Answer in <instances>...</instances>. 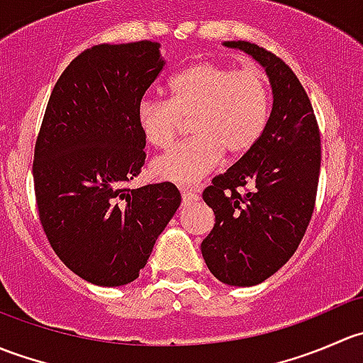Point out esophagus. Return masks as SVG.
Returning <instances> with one entry per match:
<instances>
[{
    "label": "esophagus",
    "instance_id": "34e87169",
    "mask_svg": "<svg viewBox=\"0 0 363 363\" xmlns=\"http://www.w3.org/2000/svg\"><path fill=\"white\" fill-rule=\"evenodd\" d=\"M199 196H200L199 189H189V188L182 189V200H184V203L196 202V200H199Z\"/></svg>",
    "mask_w": 363,
    "mask_h": 363
}]
</instances>
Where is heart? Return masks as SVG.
<instances>
[{"mask_svg":"<svg viewBox=\"0 0 363 363\" xmlns=\"http://www.w3.org/2000/svg\"><path fill=\"white\" fill-rule=\"evenodd\" d=\"M168 101L144 96L135 121L152 147L174 144L184 121L193 135L152 163L163 181L189 186L221 160L251 151L265 130L270 91L258 69H237L218 61H199L168 82Z\"/></svg>","mask_w":363,"mask_h":363,"instance_id":"heart-1","label":"heart"}]
</instances>
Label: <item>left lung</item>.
<instances>
[{
    "instance_id": "obj_1",
    "label": "left lung",
    "mask_w": 363,
    "mask_h": 363,
    "mask_svg": "<svg viewBox=\"0 0 363 363\" xmlns=\"http://www.w3.org/2000/svg\"><path fill=\"white\" fill-rule=\"evenodd\" d=\"M225 45L265 68L274 104L251 151L203 189L216 223L202 255L221 283L255 286L276 274L306 235L320 177V128L306 89L281 57L244 40Z\"/></svg>"
}]
</instances>
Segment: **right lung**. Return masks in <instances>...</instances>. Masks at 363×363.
<instances>
[{
	"instance_id": "obj_1",
	"label": "right lung",
	"mask_w": 363,
	"mask_h": 363,
	"mask_svg": "<svg viewBox=\"0 0 363 363\" xmlns=\"http://www.w3.org/2000/svg\"><path fill=\"white\" fill-rule=\"evenodd\" d=\"M160 43H101L61 73L35 144L36 207L50 247L98 286L138 277L181 205L172 182L130 189L145 161L135 111L158 79Z\"/></svg>"
}]
</instances>
